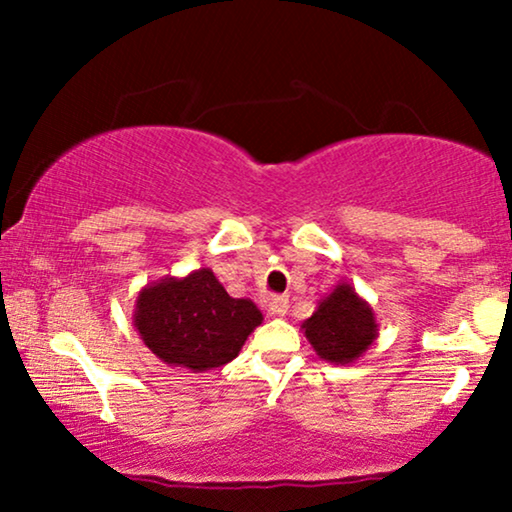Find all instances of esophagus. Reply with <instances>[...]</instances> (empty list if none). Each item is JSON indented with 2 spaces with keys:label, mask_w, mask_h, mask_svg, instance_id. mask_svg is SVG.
Instances as JSON below:
<instances>
[{
  "label": "esophagus",
  "mask_w": 512,
  "mask_h": 512,
  "mask_svg": "<svg viewBox=\"0 0 512 512\" xmlns=\"http://www.w3.org/2000/svg\"><path fill=\"white\" fill-rule=\"evenodd\" d=\"M268 312L272 317H284L289 312V298L286 296H272L268 298Z\"/></svg>",
  "instance_id": "obj_1"
}]
</instances>
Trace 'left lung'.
Here are the masks:
<instances>
[{"mask_svg": "<svg viewBox=\"0 0 512 512\" xmlns=\"http://www.w3.org/2000/svg\"><path fill=\"white\" fill-rule=\"evenodd\" d=\"M319 359L335 366H347L361 359L377 340V324L373 305L361 298L352 284L338 282L331 293L317 303L310 319L300 324Z\"/></svg>", "mask_w": 512, "mask_h": 512, "instance_id": "1", "label": "left lung"}]
</instances>
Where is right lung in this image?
Segmentation results:
<instances>
[{"instance_id": "obj_1", "label": "right lung", "mask_w": 512, "mask_h": 512, "mask_svg": "<svg viewBox=\"0 0 512 512\" xmlns=\"http://www.w3.org/2000/svg\"><path fill=\"white\" fill-rule=\"evenodd\" d=\"M132 324L167 366L205 373L240 354L263 314L249 298L228 296L212 268H200L146 284L137 293Z\"/></svg>"}]
</instances>
